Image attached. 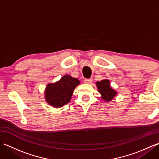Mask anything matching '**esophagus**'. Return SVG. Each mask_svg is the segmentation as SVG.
I'll return each instance as SVG.
<instances>
[{
	"instance_id": "1",
	"label": "esophagus",
	"mask_w": 159,
	"mask_h": 159,
	"mask_svg": "<svg viewBox=\"0 0 159 159\" xmlns=\"http://www.w3.org/2000/svg\"><path fill=\"white\" fill-rule=\"evenodd\" d=\"M92 81H93V79H86L84 80V83H87V84L92 83Z\"/></svg>"
}]
</instances>
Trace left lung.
Returning <instances> with one entry per match:
<instances>
[{"mask_svg":"<svg viewBox=\"0 0 159 159\" xmlns=\"http://www.w3.org/2000/svg\"><path fill=\"white\" fill-rule=\"evenodd\" d=\"M98 89L102 95V98L107 102H109L113 100V98L116 96V92L112 89L110 87V83L109 80H102L100 82L96 83Z\"/></svg>","mask_w":159,"mask_h":159,"instance_id":"left-lung-1","label":"left lung"}]
</instances>
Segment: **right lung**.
Here are the masks:
<instances>
[{
  "mask_svg": "<svg viewBox=\"0 0 159 159\" xmlns=\"http://www.w3.org/2000/svg\"><path fill=\"white\" fill-rule=\"evenodd\" d=\"M80 81L76 78L65 75L59 81L48 84L46 87L45 96L46 101L55 107H61L70 102L74 88Z\"/></svg>",
  "mask_w": 159,
  "mask_h": 159,
  "instance_id": "1",
  "label": "right lung"
}]
</instances>
